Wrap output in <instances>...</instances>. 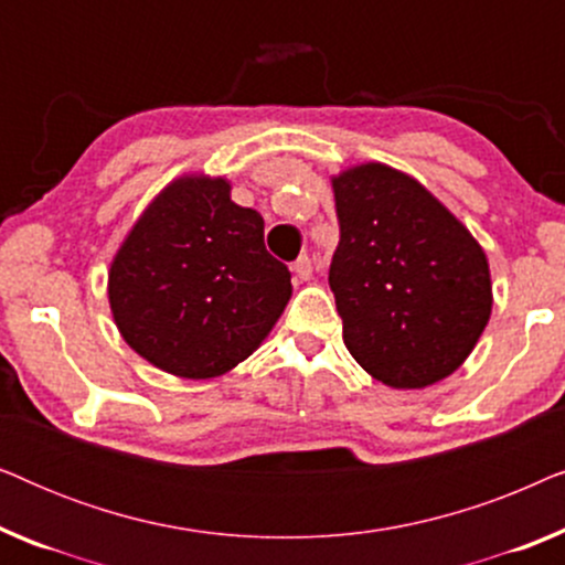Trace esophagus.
Returning a JSON list of instances; mask_svg holds the SVG:
<instances>
[{
    "instance_id": "1",
    "label": "esophagus",
    "mask_w": 565,
    "mask_h": 565,
    "mask_svg": "<svg viewBox=\"0 0 565 565\" xmlns=\"http://www.w3.org/2000/svg\"><path fill=\"white\" fill-rule=\"evenodd\" d=\"M292 275L298 277V280H311L313 277V262L308 254H303V257H298L296 262H292Z\"/></svg>"
}]
</instances>
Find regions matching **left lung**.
Instances as JSON below:
<instances>
[{"label":"left lung","mask_w":565,"mask_h":565,"mask_svg":"<svg viewBox=\"0 0 565 565\" xmlns=\"http://www.w3.org/2000/svg\"><path fill=\"white\" fill-rule=\"evenodd\" d=\"M334 200L329 285L347 350L391 388L455 373L491 316L481 246L419 182L385 164L334 177Z\"/></svg>","instance_id":"obj_1"}]
</instances>
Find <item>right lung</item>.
Returning <instances> with one entry per match:
<instances>
[{
    "label": "right lung",
    "instance_id": "obj_1",
    "mask_svg": "<svg viewBox=\"0 0 565 565\" xmlns=\"http://www.w3.org/2000/svg\"><path fill=\"white\" fill-rule=\"evenodd\" d=\"M226 180L182 177L130 231L110 267V308L134 350L167 373L215 377L257 350L290 300L265 221Z\"/></svg>",
    "mask_w": 565,
    "mask_h": 565
}]
</instances>
